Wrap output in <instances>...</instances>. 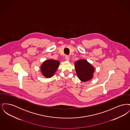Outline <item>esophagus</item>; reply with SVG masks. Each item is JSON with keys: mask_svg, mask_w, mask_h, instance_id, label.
I'll use <instances>...</instances> for the list:
<instances>
[{"mask_svg": "<svg viewBox=\"0 0 130 130\" xmlns=\"http://www.w3.org/2000/svg\"><path fill=\"white\" fill-rule=\"evenodd\" d=\"M69 59H70V57L68 56H65V60L66 61H69Z\"/></svg>", "mask_w": 130, "mask_h": 130, "instance_id": "obj_1", "label": "esophagus"}]
</instances>
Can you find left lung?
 I'll return each instance as SVG.
<instances>
[{
	"label": "left lung",
	"instance_id": "1",
	"mask_svg": "<svg viewBox=\"0 0 130 130\" xmlns=\"http://www.w3.org/2000/svg\"><path fill=\"white\" fill-rule=\"evenodd\" d=\"M75 69L76 74L81 81L86 82L93 78L94 69L86 60L76 61L75 62Z\"/></svg>",
	"mask_w": 130,
	"mask_h": 130
}]
</instances>
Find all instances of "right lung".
I'll list each match as a JSON object with an SVG mask.
<instances>
[{
    "instance_id": "add662e5",
    "label": "right lung",
    "mask_w": 130,
    "mask_h": 130,
    "mask_svg": "<svg viewBox=\"0 0 130 130\" xmlns=\"http://www.w3.org/2000/svg\"><path fill=\"white\" fill-rule=\"evenodd\" d=\"M59 65V62L56 60L50 59L46 60L41 66V71L42 74L46 77H52Z\"/></svg>"
}]
</instances>
